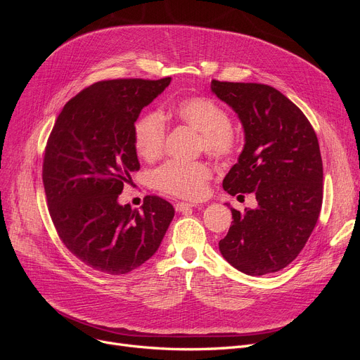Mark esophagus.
Instances as JSON below:
<instances>
[{
    "mask_svg": "<svg viewBox=\"0 0 360 360\" xmlns=\"http://www.w3.org/2000/svg\"><path fill=\"white\" fill-rule=\"evenodd\" d=\"M193 207H195V205H194V204H190V202H176L175 210H176L178 213H184V212L191 210Z\"/></svg>",
    "mask_w": 360,
    "mask_h": 360,
    "instance_id": "esophagus-1",
    "label": "esophagus"
}]
</instances>
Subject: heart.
Returning a JSON list of instances; mask_svg holds the SVG:
<instances>
[{
  "label": "heart",
  "mask_w": 360,
  "mask_h": 360,
  "mask_svg": "<svg viewBox=\"0 0 360 360\" xmlns=\"http://www.w3.org/2000/svg\"><path fill=\"white\" fill-rule=\"evenodd\" d=\"M172 117L198 132V146L205 153L226 159L235 153L238 139L232 129L229 113L207 98H186L169 109ZM165 122L160 113L148 112L134 127L137 153L146 159L159 158L165 146ZM212 169L202 162H169L156 170L155 182L159 190L185 200H200L207 193Z\"/></svg>",
  "instance_id": "heart-1"
}]
</instances>
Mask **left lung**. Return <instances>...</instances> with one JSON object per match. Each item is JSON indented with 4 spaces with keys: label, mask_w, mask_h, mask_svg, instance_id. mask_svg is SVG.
Returning <instances> with one entry per match:
<instances>
[{
    "label": "left lung",
    "mask_w": 360,
    "mask_h": 360,
    "mask_svg": "<svg viewBox=\"0 0 360 360\" xmlns=\"http://www.w3.org/2000/svg\"><path fill=\"white\" fill-rule=\"evenodd\" d=\"M238 115L245 144L223 179L231 195L255 194V209L232 210L219 242L224 259L248 276L276 273L297 257L323 204V160L308 118L285 94L258 83L212 82Z\"/></svg>",
    "instance_id": "8db88e82"
}]
</instances>
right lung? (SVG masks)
Listing matches in <instances>:
<instances>
[{"mask_svg": "<svg viewBox=\"0 0 360 360\" xmlns=\"http://www.w3.org/2000/svg\"><path fill=\"white\" fill-rule=\"evenodd\" d=\"M170 80L94 83L65 103L48 139L42 179L51 219L65 247L96 271L121 276L140 267L175 216L156 195L140 212L118 202L140 169L134 124Z\"/></svg>", "mask_w": 360, "mask_h": 360, "instance_id": "right-lung-1", "label": "right lung"}]
</instances>
